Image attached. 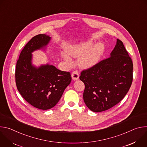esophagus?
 Here are the masks:
<instances>
[{"instance_id": "34e87169", "label": "esophagus", "mask_w": 147, "mask_h": 147, "mask_svg": "<svg viewBox=\"0 0 147 147\" xmlns=\"http://www.w3.org/2000/svg\"><path fill=\"white\" fill-rule=\"evenodd\" d=\"M71 77L74 80H77L79 78V73L77 70H74L71 73Z\"/></svg>"}]
</instances>
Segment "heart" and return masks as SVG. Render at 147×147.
I'll use <instances>...</instances> for the list:
<instances>
[{"instance_id":"heart-1","label":"heart","mask_w":147,"mask_h":147,"mask_svg":"<svg viewBox=\"0 0 147 147\" xmlns=\"http://www.w3.org/2000/svg\"><path fill=\"white\" fill-rule=\"evenodd\" d=\"M93 46L92 41H88L68 49V53L73 57H78L83 55L79 60V65L81 67H90L96 64L103 52V46L102 44H98L90 50ZM64 59L69 63H71V59L67 55H63Z\"/></svg>"}]
</instances>
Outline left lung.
<instances>
[{
  "mask_svg": "<svg viewBox=\"0 0 147 147\" xmlns=\"http://www.w3.org/2000/svg\"><path fill=\"white\" fill-rule=\"evenodd\" d=\"M133 64L122 41L117 39L111 56L83 70L80 79L85 85L83 99L92 111H107L120 102L133 81Z\"/></svg>",
  "mask_w": 147,
  "mask_h": 147,
  "instance_id": "8db88e82",
  "label": "left lung"
}]
</instances>
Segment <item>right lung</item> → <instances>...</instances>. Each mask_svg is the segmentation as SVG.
<instances>
[{
  "mask_svg": "<svg viewBox=\"0 0 147 147\" xmlns=\"http://www.w3.org/2000/svg\"><path fill=\"white\" fill-rule=\"evenodd\" d=\"M50 39L45 34L32 37L21 52L15 71L16 86L21 95L32 106L42 110L56 105L71 81L69 71H61L52 65L38 68L32 65L31 53L45 47Z\"/></svg>",
  "mask_w": 147,
  "mask_h": 147,
  "instance_id": "add662e5",
  "label": "right lung"
}]
</instances>
